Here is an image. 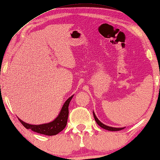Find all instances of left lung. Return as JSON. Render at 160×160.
<instances>
[{
  "mask_svg": "<svg viewBox=\"0 0 160 160\" xmlns=\"http://www.w3.org/2000/svg\"><path fill=\"white\" fill-rule=\"evenodd\" d=\"M93 114H94V119H95L96 122H97V124H98V125H99V126L102 127V128H103V129L109 130V131H120V130L124 129V128H114V127H111L107 126V125L102 124V123L99 120L97 119V117H96V115H95V114H94V112H93Z\"/></svg>",
  "mask_w": 160,
  "mask_h": 160,
  "instance_id": "8db88e82",
  "label": "left lung"
}]
</instances>
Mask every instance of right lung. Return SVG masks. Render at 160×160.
<instances>
[{"label": "right lung", "instance_id": "right-lung-1", "mask_svg": "<svg viewBox=\"0 0 160 160\" xmlns=\"http://www.w3.org/2000/svg\"><path fill=\"white\" fill-rule=\"evenodd\" d=\"M72 98L73 96H72V97L68 98L66 101L62 109L61 110L59 115L57 117V118H56L55 120H53V122L50 123H48V124L32 125L27 124V123L23 122L19 119L18 120L20 121L22 125H23V127H26V129H30L32 131L37 132V133L48 135V136H53V135L57 134L65 128L66 124H67L68 116V105H69V103Z\"/></svg>", "mask_w": 160, "mask_h": 160}]
</instances>
